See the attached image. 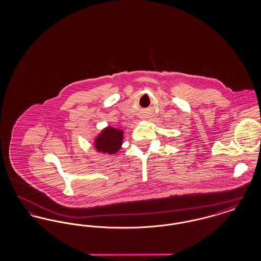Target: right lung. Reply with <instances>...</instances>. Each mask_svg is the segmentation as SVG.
Instances as JSON below:
<instances>
[{"label":"right lung","mask_w":261,"mask_h":261,"mask_svg":"<svg viewBox=\"0 0 261 261\" xmlns=\"http://www.w3.org/2000/svg\"><path fill=\"white\" fill-rule=\"evenodd\" d=\"M122 141L123 131L121 129L108 126L95 139L94 146L99 152L113 154L120 149Z\"/></svg>","instance_id":"1"}]
</instances>
